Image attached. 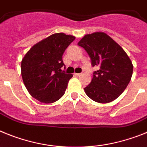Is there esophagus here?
<instances>
[{"mask_svg":"<svg viewBox=\"0 0 147 147\" xmlns=\"http://www.w3.org/2000/svg\"><path fill=\"white\" fill-rule=\"evenodd\" d=\"M74 75L75 76H80V75H81V73H74Z\"/></svg>","mask_w":147,"mask_h":147,"instance_id":"1","label":"esophagus"}]
</instances>
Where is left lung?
Here are the masks:
<instances>
[{"label":"left lung","instance_id":"obj_1","mask_svg":"<svg viewBox=\"0 0 147 147\" xmlns=\"http://www.w3.org/2000/svg\"><path fill=\"white\" fill-rule=\"evenodd\" d=\"M91 58L94 72L91 83L84 91L94 101L107 104L115 100L129 83L133 65L123 48L106 33L86 35L78 42Z\"/></svg>","mask_w":147,"mask_h":147}]
</instances>
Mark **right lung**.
<instances>
[{"mask_svg":"<svg viewBox=\"0 0 147 147\" xmlns=\"http://www.w3.org/2000/svg\"><path fill=\"white\" fill-rule=\"evenodd\" d=\"M75 36L55 33L37 43L21 61V75L29 93L43 104H51L64 95L72 74L62 72L63 52Z\"/></svg>","mask_w":147,"mask_h":147,"instance_id":"add662e5","label":"right lung"}]
</instances>
